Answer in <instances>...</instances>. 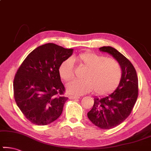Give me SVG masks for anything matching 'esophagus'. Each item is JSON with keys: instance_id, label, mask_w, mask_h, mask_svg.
I'll return each instance as SVG.
<instances>
[{"instance_id": "esophagus-1", "label": "esophagus", "mask_w": 151, "mask_h": 151, "mask_svg": "<svg viewBox=\"0 0 151 151\" xmlns=\"http://www.w3.org/2000/svg\"><path fill=\"white\" fill-rule=\"evenodd\" d=\"M80 97H77V96H70L69 97V99H79Z\"/></svg>"}]
</instances>
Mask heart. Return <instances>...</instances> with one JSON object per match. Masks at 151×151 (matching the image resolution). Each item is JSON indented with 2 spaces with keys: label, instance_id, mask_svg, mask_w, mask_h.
<instances>
[{
  "label": "heart",
  "instance_id": "1",
  "mask_svg": "<svg viewBox=\"0 0 151 151\" xmlns=\"http://www.w3.org/2000/svg\"><path fill=\"white\" fill-rule=\"evenodd\" d=\"M87 71L84 74V80H73L67 84L69 94L78 96L94 90L98 95H105L116 88L122 77V69L116 60L106 58L93 52H84L73 57ZM71 58L61 63L59 75L65 81H69L74 76V64Z\"/></svg>",
  "mask_w": 151,
  "mask_h": 151
}]
</instances>
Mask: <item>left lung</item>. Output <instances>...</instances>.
Listing matches in <instances>:
<instances>
[{"label": "left lung", "mask_w": 151, "mask_h": 151, "mask_svg": "<svg viewBox=\"0 0 151 151\" xmlns=\"http://www.w3.org/2000/svg\"><path fill=\"white\" fill-rule=\"evenodd\" d=\"M112 56L121 65L122 77L119 86L112 93L94 97L93 108L87 114L89 120L103 129H110L125 120L132 112L138 95V80L132 63L111 46L99 48Z\"/></svg>", "instance_id": "obj_1"}]
</instances>
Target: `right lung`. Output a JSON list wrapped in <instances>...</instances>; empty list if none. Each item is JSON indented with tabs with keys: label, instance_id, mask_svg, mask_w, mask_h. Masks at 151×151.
Wrapping results in <instances>:
<instances>
[{
	"label": "right lung",
	"instance_id": "right-lung-1",
	"mask_svg": "<svg viewBox=\"0 0 151 151\" xmlns=\"http://www.w3.org/2000/svg\"><path fill=\"white\" fill-rule=\"evenodd\" d=\"M73 52V49L52 43L40 45L28 54L17 71L14 81L15 101L32 123L46 125L62 114L68 98L63 95L65 87L58 69Z\"/></svg>",
	"mask_w": 151,
	"mask_h": 151
}]
</instances>
